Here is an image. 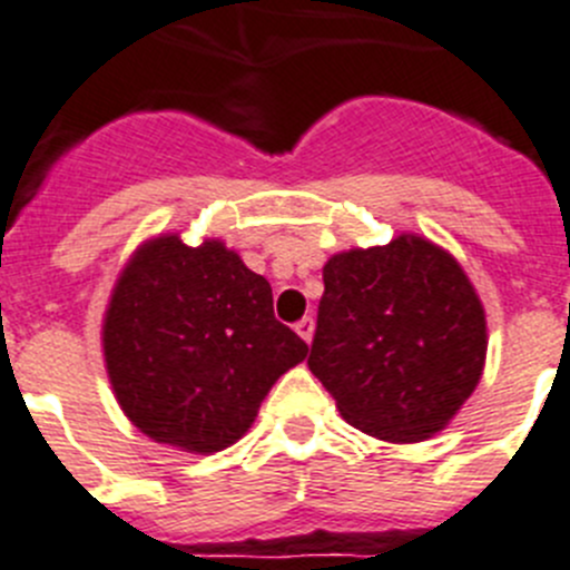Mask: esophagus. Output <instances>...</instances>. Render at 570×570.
Listing matches in <instances>:
<instances>
[{"mask_svg": "<svg viewBox=\"0 0 570 570\" xmlns=\"http://www.w3.org/2000/svg\"><path fill=\"white\" fill-rule=\"evenodd\" d=\"M296 333H299L305 342H311V338H313V320H311V316H302V320L296 322Z\"/></svg>", "mask_w": 570, "mask_h": 570, "instance_id": "esophagus-1", "label": "esophagus"}]
</instances>
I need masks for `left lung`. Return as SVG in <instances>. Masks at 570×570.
Listing matches in <instances>:
<instances>
[{
	"mask_svg": "<svg viewBox=\"0 0 570 570\" xmlns=\"http://www.w3.org/2000/svg\"><path fill=\"white\" fill-rule=\"evenodd\" d=\"M307 367L347 424L381 441L435 435L478 387L487 316L446 250L412 234L327 259Z\"/></svg>",
	"mask_w": 570,
	"mask_h": 570,
	"instance_id": "8db88e82",
	"label": "left lung"
}]
</instances>
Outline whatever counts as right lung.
Instances as JSON below:
<instances>
[{
	"label": "right lung",
	"mask_w": 570,
	"mask_h": 570,
	"mask_svg": "<svg viewBox=\"0 0 570 570\" xmlns=\"http://www.w3.org/2000/svg\"><path fill=\"white\" fill-rule=\"evenodd\" d=\"M118 404L144 435L220 452L245 435L307 344L274 316L265 276L223 243L158 237L132 257L104 322Z\"/></svg>",
	"instance_id": "obj_1"
}]
</instances>
